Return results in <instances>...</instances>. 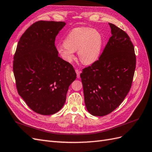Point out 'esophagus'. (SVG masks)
Wrapping results in <instances>:
<instances>
[{
  "mask_svg": "<svg viewBox=\"0 0 152 152\" xmlns=\"http://www.w3.org/2000/svg\"><path fill=\"white\" fill-rule=\"evenodd\" d=\"M75 71H76V72L77 74V78H79V77H80V72H81V71H79V69H76Z\"/></svg>",
  "mask_w": 152,
  "mask_h": 152,
  "instance_id": "esophagus-1",
  "label": "esophagus"
}]
</instances>
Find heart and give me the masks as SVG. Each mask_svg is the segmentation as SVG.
Instances as JSON below:
<instances>
[{"mask_svg":"<svg viewBox=\"0 0 152 152\" xmlns=\"http://www.w3.org/2000/svg\"><path fill=\"white\" fill-rule=\"evenodd\" d=\"M102 42V36L97 30L77 27L69 32L64 43L57 46V50L62 58L68 62L75 59V51L77 50L80 61L85 64H91L99 57Z\"/></svg>","mask_w":152,"mask_h":152,"instance_id":"1","label":"heart"}]
</instances>
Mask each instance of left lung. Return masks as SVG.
I'll return each instance as SVG.
<instances>
[{
  "label": "left lung",
  "mask_w": 152,
  "mask_h": 152,
  "mask_svg": "<svg viewBox=\"0 0 152 152\" xmlns=\"http://www.w3.org/2000/svg\"><path fill=\"white\" fill-rule=\"evenodd\" d=\"M112 36L99 60L81 73L86 109L94 116L113 111L129 93L136 69L134 48L127 34L109 23Z\"/></svg>",
  "instance_id": "8db88e82"
}]
</instances>
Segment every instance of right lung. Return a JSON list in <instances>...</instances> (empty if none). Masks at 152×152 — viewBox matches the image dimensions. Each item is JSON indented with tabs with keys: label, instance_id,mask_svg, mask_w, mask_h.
I'll return each mask as SVG.
<instances>
[{
	"label": "right lung",
	"instance_id": "1",
	"mask_svg": "<svg viewBox=\"0 0 152 152\" xmlns=\"http://www.w3.org/2000/svg\"><path fill=\"white\" fill-rule=\"evenodd\" d=\"M65 25L63 21H36L20 37L14 55L18 94L40 115H53L61 110L69 86L76 78L72 66L58 57L55 45L56 36Z\"/></svg>",
	"mask_w": 152,
	"mask_h": 152
}]
</instances>
